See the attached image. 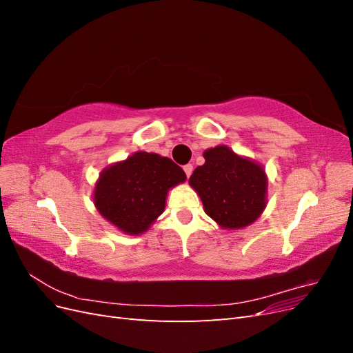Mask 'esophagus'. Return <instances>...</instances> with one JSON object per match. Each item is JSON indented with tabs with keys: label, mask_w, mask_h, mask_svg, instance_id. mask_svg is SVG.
<instances>
[{
	"label": "esophagus",
	"mask_w": 353,
	"mask_h": 353,
	"mask_svg": "<svg viewBox=\"0 0 353 353\" xmlns=\"http://www.w3.org/2000/svg\"><path fill=\"white\" fill-rule=\"evenodd\" d=\"M184 172H185L187 178H190V175H191V174H193V165H191V163L185 165V166H184Z\"/></svg>",
	"instance_id": "esophagus-1"
}]
</instances>
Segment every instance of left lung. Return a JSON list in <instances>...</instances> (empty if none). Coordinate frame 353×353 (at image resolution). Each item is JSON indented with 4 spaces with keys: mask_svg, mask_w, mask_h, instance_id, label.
<instances>
[{
    "mask_svg": "<svg viewBox=\"0 0 353 353\" xmlns=\"http://www.w3.org/2000/svg\"><path fill=\"white\" fill-rule=\"evenodd\" d=\"M203 157L205 163L194 169L188 183L200 196L206 215L227 230L250 225L266 206L268 179L263 168L227 145L209 148Z\"/></svg>",
    "mask_w": 353,
    "mask_h": 353,
    "instance_id": "1",
    "label": "left lung"
}]
</instances>
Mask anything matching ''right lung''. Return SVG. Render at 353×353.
<instances>
[{
  "label": "right lung",
  "mask_w": 353,
  "mask_h": 353,
  "mask_svg": "<svg viewBox=\"0 0 353 353\" xmlns=\"http://www.w3.org/2000/svg\"><path fill=\"white\" fill-rule=\"evenodd\" d=\"M187 179L168 157L137 152L105 168L94 188V205L103 218L130 236L150 228L165 210L168 190Z\"/></svg>",
  "instance_id": "1"
}]
</instances>
